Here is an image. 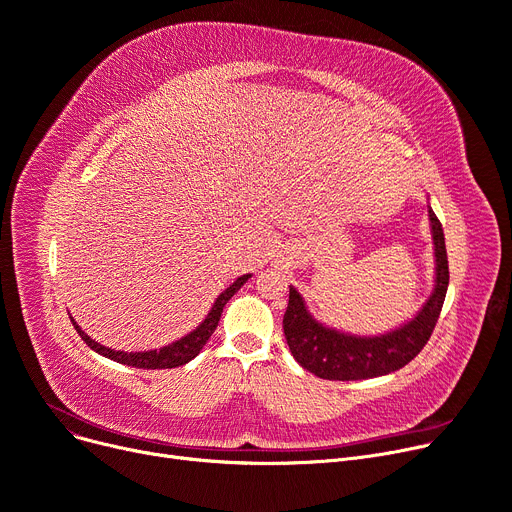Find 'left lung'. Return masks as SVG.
Wrapping results in <instances>:
<instances>
[{
  "label": "left lung",
  "mask_w": 512,
  "mask_h": 512,
  "mask_svg": "<svg viewBox=\"0 0 512 512\" xmlns=\"http://www.w3.org/2000/svg\"><path fill=\"white\" fill-rule=\"evenodd\" d=\"M430 221L436 246V289L424 310L395 333L364 339L324 328L306 312L302 295L293 287L289 289L283 330L299 366L324 380H364L401 370L426 347L440 318L448 287L444 233L432 208Z\"/></svg>",
  "instance_id": "left-lung-1"
}]
</instances>
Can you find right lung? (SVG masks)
<instances>
[{"label":"right lung","instance_id":"right-lung-1","mask_svg":"<svg viewBox=\"0 0 512 512\" xmlns=\"http://www.w3.org/2000/svg\"><path fill=\"white\" fill-rule=\"evenodd\" d=\"M252 275H244L239 277L231 287H227L219 297L217 302L213 306V310L208 312L206 320L194 330V333H190L188 337L175 341L173 345H167L163 349H155V351H140V353H124V351H113V349H107L103 345H99L97 341L90 339L88 335H84L82 330L78 328V324L72 320L74 328L78 330V335L82 337V341L90 347L95 349L97 353L113 359V362L117 364H124V366H132V368H142V370H165V368H177V366H184L188 364L192 357H196L200 353V349L206 345V341L210 339V335L215 333V328L221 320V314H223V308L225 304L229 302V299L235 295V291L242 287Z\"/></svg>","mask_w":512,"mask_h":512}]
</instances>
